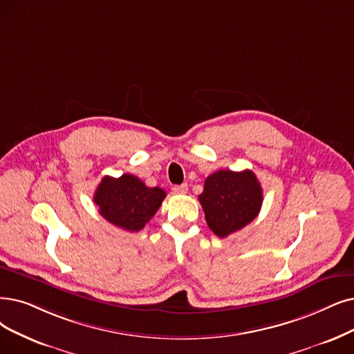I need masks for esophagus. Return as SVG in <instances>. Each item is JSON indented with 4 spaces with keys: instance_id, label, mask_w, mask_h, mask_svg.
I'll use <instances>...</instances> for the list:
<instances>
[{
    "instance_id": "esophagus-1",
    "label": "esophagus",
    "mask_w": 354,
    "mask_h": 354,
    "mask_svg": "<svg viewBox=\"0 0 354 354\" xmlns=\"http://www.w3.org/2000/svg\"><path fill=\"white\" fill-rule=\"evenodd\" d=\"M173 192L177 193V194H186V193H187V185H186V183H183V185L174 186V187H173Z\"/></svg>"
}]
</instances>
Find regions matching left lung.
Here are the masks:
<instances>
[{"label": "left lung", "instance_id": "obj_1", "mask_svg": "<svg viewBox=\"0 0 354 354\" xmlns=\"http://www.w3.org/2000/svg\"><path fill=\"white\" fill-rule=\"evenodd\" d=\"M199 202L210 231L219 238L243 230L257 218L263 203V189L250 169H219L205 180Z\"/></svg>", "mask_w": 354, "mask_h": 354}]
</instances>
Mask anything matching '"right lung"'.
I'll return each instance as SVG.
<instances>
[{
	"label": "right lung",
	"mask_w": 354,
	"mask_h": 354,
	"mask_svg": "<svg viewBox=\"0 0 354 354\" xmlns=\"http://www.w3.org/2000/svg\"><path fill=\"white\" fill-rule=\"evenodd\" d=\"M164 197L165 192L161 187H148L132 174L119 178L106 176L97 186L94 203L106 221L118 228L136 232L157 214Z\"/></svg>",
	"instance_id": "right-lung-1"
}]
</instances>
